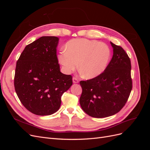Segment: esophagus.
Listing matches in <instances>:
<instances>
[{
  "instance_id": "1",
  "label": "esophagus",
  "mask_w": 150,
  "mask_h": 150,
  "mask_svg": "<svg viewBox=\"0 0 150 150\" xmlns=\"http://www.w3.org/2000/svg\"><path fill=\"white\" fill-rule=\"evenodd\" d=\"M72 82H73V83H78L79 81L77 78H72Z\"/></svg>"
}]
</instances>
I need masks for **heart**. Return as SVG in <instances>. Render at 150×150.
<instances>
[{"instance_id": "obj_1", "label": "heart", "mask_w": 150, "mask_h": 150, "mask_svg": "<svg viewBox=\"0 0 150 150\" xmlns=\"http://www.w3.org/2000/svg\"><path fill=\"white\" fill-rule=\"evenodd\" d=\"M66 47V50L59 53L58 61L66 74L78 66L86 78H95L106 70L111 58L109 46L97 40L74 39L68 41Z\"/></svg>"}]
</instances>
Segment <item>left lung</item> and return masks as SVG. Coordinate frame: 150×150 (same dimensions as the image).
<instances>
[{"instance_id":"8db88e82","label":"left lung","mask_w":150,"mask_h":150,"mask_svg":"<svg viewBox=\"0 0 150 150\" xmlns=\"http://www.w3.org/2000/svg\"><path fill=\"white\" fill-rule=\"evenodd\" d=\"M113 55L106 70L96 78L81 81L79 99L82 110L89 116L102 118L118 112L132 89L131 61L121 47L110 42Z\"/></svg>"}]
</instances>
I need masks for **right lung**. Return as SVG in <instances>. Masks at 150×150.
I'll return each mask as SVG.
<instances>
[{
    "instance_id": "add662e5",
    "label": "right lung",
    "mask_w": 150,
    "mask_h": 150,
    "mask_svg": "<svg viewBox=\"0 0 150 150\" xmlns=\"http://www.w3.org/2000/svg\"><path fill=\"white\" fill-rule=\"evenodd\" d=\"M59 39L42 36L28 45L17 62L16 92L24 106L36 115L57 111L62 94L72 84V76L60 71L56 55Z\"/></svg>"
}]
</instances>
